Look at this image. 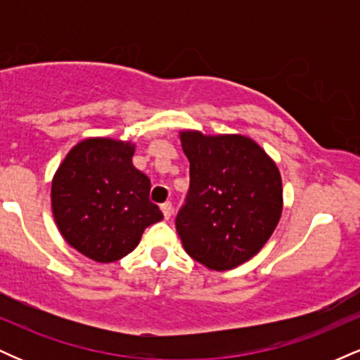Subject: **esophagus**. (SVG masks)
<instances>
[{
	"instance_id": "obj_1",
	"label": "esophagus",
	"mask_w": 360,
	"mask_h": 360,
	"mask_svg": "<svg viewBox=\"0 0 360 360\" xmlns=\"http://www.w3.org/2000/svg\"><path fill=\"white\" fill-rule=\"evenodd\" d=\"M160 210H162L164 218L169 220V218H171V214H172V203H171V201H166L164 205H160Z\"/></svg>"
}]
</instances>
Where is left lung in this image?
<instances>
[{"label": "left lung", "instance_id": "left-lung-1", "mask_svg": "<svg viewBox=\"0 0 360 360\" xmlns=\"http://www.w3.org/2000/svg\"><path fill=\"white\" fill-rule=\"evenodd\" d=\"M189 193L176 230L189 257L229 271L259 254L283 213V181L257 142L238 134L181 130Z\"/></svg>", "mask_w": 360, "mask_h": 360}]
</instances>
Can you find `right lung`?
Wrapping results in <instances>:
<instances>
[{
	"instance_id": "obj_1",
	"label": "right lung",
	"mask_w": 360,
	"mask_h": 360,
	"mask_svg": "<svg viewBox=\"0 0 360 360\" xmlns=\"http://www.w3.org/2000/svg\"><path fill=\"white\" fill-rule=\"evenodd\" d=\"M135 143L91 137L76 143L52 179L53 220L64 240L96 262H115L162 220L148 200L150 179L135 169Z\"/></svg>"
}]
</instances>
